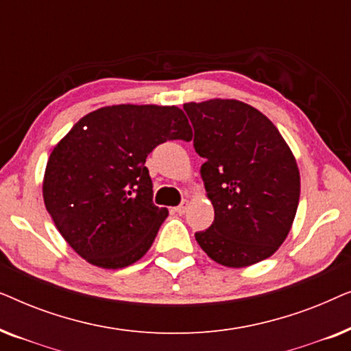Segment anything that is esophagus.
<instances>
[{"label":"esophagus","mask_w":351,"mask_h":351,"mask_svg":"<svg viewBox=\"0 0 351 351\" xmlns=\"http://www.w3.org/2000/svg\"><path fill=\"white\" fill-rule=\"evenodd\" d=\"M186 208H189V203H186V201H184V203H180L179 206H177V208H174V210L177 214H185L186 213Z\"/></svg>","instance_id":"34e87169"}]
</instances>
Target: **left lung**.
I'll return each mask as SVG.
<instances>
[{"label":"left lung","mask_w":351,"mask_h":351,"mask_svg":"<svg viewBox=\"0 0 351 351\" xmlns=\"http://www.w3.org/2000/svg\"><path fill=\"white\" fill-rule=\"evenodd\" d=\"M214 222L195 238L220 265L265 261L285 241L300 196L295 158L275 124L232 99L185 104Z\"/></svg>","instance_id":"left-lung-1"}]
</instances>
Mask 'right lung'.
Segmentation results:
<instances>
[{"instance_id":"1","label":"right lung","mask_w":351,"mask_h":351,"mask_svg":"<svg viewBox=\"0 0 351 351\" xmlns=\"http://www.w3.org/2000/svg\"><path fill=\"white\" fill-rule=\"evenodd\" d=\"M191 138L177 107L113 105L90 112L47 160L43 196L65 241L93 265L137 262L167 217L153 203L148 153L167 141Z\"/></svg>"}]
</instances>
